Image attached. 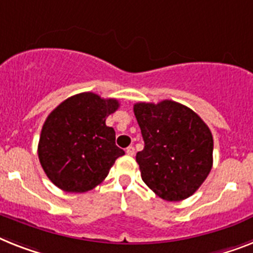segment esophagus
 Wrapping results in <instances>:
<instances>
[{
  "label": "esophagus",
  "mask_w": 253,
  "mask_h": 253,
  "mask_svg": "<svg viewBox=\"0 0 253 253\" xmlns=\"http://www.w3.org/2000/svg\"><path fill=\"white\" fill-rule=\"evenodd\" d=\"M134 152H135V150L133 146H129V147H126V154H128L129 156L134 155Z\"/></svg>",
  "instance_id": "34e87169"
}]
</instances>
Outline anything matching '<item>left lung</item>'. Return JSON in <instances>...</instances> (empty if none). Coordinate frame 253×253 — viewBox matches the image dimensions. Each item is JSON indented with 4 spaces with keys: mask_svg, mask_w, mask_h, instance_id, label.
Returning <instances> with one entry per match:
<instances>
[{
    "mask_svg": "<svg viewBox=\"0 0 253 253\" xmlns=\"http://www.w3.org/2000/svg\"><path fill=\"white\" fill-rule=\"evenodd\" d=\"M145 147L137 152L143 182L168 202L191 197L213 164V137L199 115L174 101L133 107Z\"/></svg>",
    "mask_w": 253,
    "mask_h": 253,
    "instance_id": "1",
    "label": "left lung"
}]
</instances>
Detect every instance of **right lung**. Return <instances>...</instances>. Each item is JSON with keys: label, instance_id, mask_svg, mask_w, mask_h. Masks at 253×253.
<instances>
[{"label": "right lung", "instance_id": "right-lung-1", "mask_svg": "<svg viewBox=\"0 0 253 253\" xmlns=\"http://www.w3.org/2000/svg\"><path fill=\"white\" fill-rule=\"evenodd\" d=\"M114 98L80 93L54 108L42 125L39 159L49 179L67 193H85L99 185L115 160L125 154L106 125L119 108Z\"/></svg>", "mask_w": 253, "mask_h": 253}]
</instances>
